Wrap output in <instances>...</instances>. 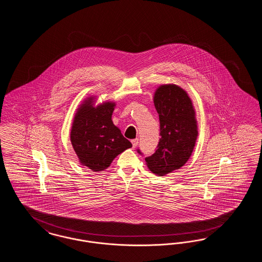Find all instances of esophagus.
<instances>
[{"label":"esophagus","mask_w":262,"mask_h":262,"mask_svg":"<svg viewBox=\"0 0 262 262\" xmlns=\"http://www.w3.org/2000/svg\"><path fill=\"white\" fill-rule=\"evenodd\" d=\"M132 143H133V147H134V148H136V147H137V143H138V138L133 139V140H132Z\"/></svg>","instance_id":"1"}]
</instances>
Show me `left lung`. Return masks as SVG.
Segmentation results:
<instances>
[{
	"label": "left lung",
	"mask_w": 262,
	"mask_h": 262,
	"mask_svg": "<svg viewBox=\"0 0 262 262\" xmlns=\"http://www.w3.org/2000/svg\"><path fill=\"white\" fill-rule=\"evenodd\" d=\"M153 102L159 115L161 138L145 162L152 173L165 176L183 167L191 156L199 136L198 121L192 101L179 85H160Z\"/></svg>",
	"instance_id": "left-lung-1"
}]
</instances>
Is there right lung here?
Instances as JSON below:
<instances>
[{
	"mask_svg": "<svg viewBox=\"0 0 262 262\" xmlns=\"http://www.w3.org/2000/svg\"><path fill=\"white\" fill-rule=\"evenodd\" d=\"M91 96L79 105L71 129V142L79 163L93 172L107 169L113 160L133 144L113 124L114 101L95 105Z\"/></svg>",
	"mask_w": 262,
	"mask_h": 262,
	"instance_id": "add662e5",
	"label": "right lung"
}]
</instances>
